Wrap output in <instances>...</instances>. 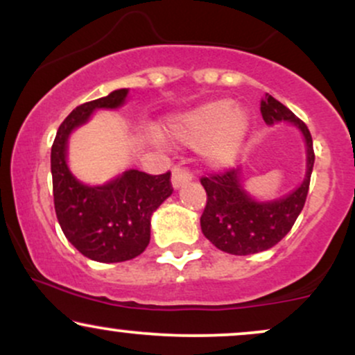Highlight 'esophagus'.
<instances>
[{"label": "esophagus", "instance_id": "34e87169", "mask_svg": "<svg viewBox=\"0 0 355 355\" xmlns=\"http://www.w3.org/2000/svg\"><path fill=\"white\" fill-rule=\"evenodd\" d=\"M191 182V175L190 172H187V170L180 168V166H177V168H173L172 172V187L175 190H178L180 187L187 185V183Z\"/></svg>", "mask_w": 355, "mask_h": 355}]
</instances>
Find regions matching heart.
Wrapping results in <instances>:
<instances>
[{
    "label": "heart",
    "instance_id": "heart-1",
    "mask_svg": "<svg viewBox=\"0 0 355 355\" xmlns=\"http://www.w3.org/2000/svg\"><path fill=\"white\" fill-rule=\"evenodd\" d=\"M250 132V116L230 100H214L170 118L164 133L178 144L200 146L207 164L223 168L234 164Z\"/></svg>",
    "mask_w": 355,
    "mask_h": 355
}]
</instances>
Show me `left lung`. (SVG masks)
I'll list each match as a JSON object with an SVG mask.
<instances>
[{"mask_svg":"<svg viewBox=\"0 0 355 355\" xmlns=\"http://www.w3.org/2000/svg\"><path fill=\"white\" fill-rule=\"evenodd\" d=\"M260 112L268 126L287 121L302 133L307 157L305 175L299 187L272 200H259L248 193L243 185L242 166L202 178L200 182L207 191V207L200 217L202 234L218 250L232 255H250L268 250L291 232L304 209L315 160L311 132L291 110L274 96L266 95L260 103Z\"/></svg>","mask_w":355,"mask_h":355,"instance_id":"obj_1","label":"left lung"}]
</instances>
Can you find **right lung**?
Listing matches in <instances>:
<instances>
[{
  "label": "right lung",
  "mask_w": 355,
  "mask_h": 355,
  "mask_svg": "<svg viewBox=\"0 0 355 355\" xmlns=\"http://www.w3.org/2000/svg\"><path fill=\"white\" fill-rule=\"evenodd\" d=\"M128 88L80 105L64 118L51 146L55 211L64 237L80 254L101 263L135 259L150 243L152 215L172 195L170 172L148 175L125 170L100 185L83 183L70 170V137L96 110H118Z\"/></svg>",
  "instance_id": "right-lung-1"
}]
</instances>
